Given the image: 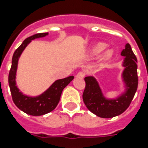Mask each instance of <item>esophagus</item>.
Here are the masks:
<instances>
[{
  "instance_id": "esophagus-1",
  "label": "esophagus",
  "mask_w": 148,
  "mask_h": 148,
  "mask_svg": "<svg viewBox=\"0 0 148 148\" xmlns=\"http://www.w3.org/2000/svg\"><path fill=\"white\" fill-rule=\"evenodd\" d=\"M84 75H85V74H84V73L83 71H80L77 73L76 77H78V78H84Z\"/></svg>"
}]
</instances>
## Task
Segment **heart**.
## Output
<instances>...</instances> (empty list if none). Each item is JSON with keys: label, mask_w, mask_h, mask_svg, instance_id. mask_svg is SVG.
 I'll list each match as a JSON object with an SVG mask.
<instances>
[{"label": "heart", "mask_w": 148, "mask_h": 148, "mask_svg": "<svg viewBox=\"0 0 148 148\" xmlns=\"http://www.w3.org/2000/svg\"><path fill=\"white\" fill-rule=\"evenodd\" d=\"M107 47H108V45L105 44V43H97L90 48V50L88 52V56L90 57V58L97 57L99 54H101L107 48ZM113 56H114V50L112 48H108L107 50H105V51L103 52V55L101 57V64H104V63L108 62L113 58Z\"/></svg>", "instance_id": "1"}]
</instances>
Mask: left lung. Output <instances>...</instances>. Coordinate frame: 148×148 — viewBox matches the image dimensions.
Segmentation results:
<instances>
[{"label":"left lung","instance_id":"8db88e82","mask_svg":"<svg viewBox=\"0 0 148 148\" xmlns=\"http://www.w3.org/2000/svg\"><path fill=\"white\" fill-rule=\"evenodd\" d=\"M124 57L121 67V92L115 97H106L103 89L95 76H88L84 78L86 87L83 94V101L90 112L103 118H111L121 114L131 103L138 88V60L127 43L121 53Z\"/></svg>","mask_w":148,"mask_h":148}]
</instances>
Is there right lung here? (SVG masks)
<instances>
[{"instance_id":"obj_1","label":"right lung","mask_w":148,"mask_h":148,"mask_svg":"<svg viewBox=\"0 0 148 148\" xmlns=\"http://www.w3.org/2000/svg\"><path fill=\"white\" fill-rule=\"evenodd\" d=\"M49 33L37 34L29 37L23 41L21 45L14 53L12 58V64L10 67L8 83L14 103L20 110L29 115L40 116L46 114L55 109L60 101V95L65 87H67L74 77L69 76L63 79L56 80L47 90L37 96H29L21 92L16 82L18 60L26 47L34 39L45 38Z\"/></svg>"}]
</instances>
